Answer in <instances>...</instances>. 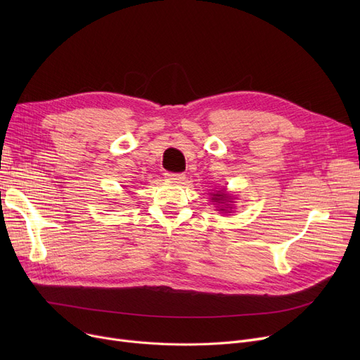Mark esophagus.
Wrapping results in <instances>:
<instances>
[{
  "instance_id": "esophagus-1",
  "label": "esophagus",
  "mask_w": 360,
  "mask_h": 360,
  "mask_svg": "<svg viewBox=\"0 0 360 360\" xmlns=\"http://www.w3.org/2000/svg\"><path fill=\"white\" fill-rule=\"evenodd\" d=\"M165 175H166V178H167V179H170V181H175V182H181V181H184V179H185V175H184V174L167 172V174H165Z\"/></svg>"
}]
</instances>
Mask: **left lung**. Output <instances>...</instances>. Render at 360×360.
Listing matches in <instances>:
<instances>
[{
    "label": "left lung",
    "instance_id": "8db88e82",
    "mask_svg": "<svg viewBox=\"0 0 360 360\" xmlns=\"http://www.w3.org/2000/svg\"><path fill=\"white\" fill-rule=\"evenodd\" d=\"M212 200H214L216 202H229L228 195H226L224 191H217L216 194H213ZM224 209H228V207H224ZM224 209H221V210H224ZM231 209H232V207H231Z\"/></svg>",
    "mask_w": 360,
    "mask_h": 360
}]
</instances>
